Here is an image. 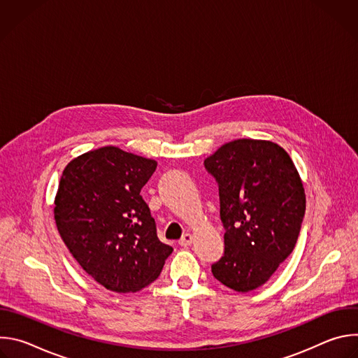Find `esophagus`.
Masks as SVG:
<instances>
[{
    "label": "esophagus",
    "mask_w": 358,
    "mask_h": 358,
    "mask_svg": "<svg viewBox=\"0 0 358 358\" xmlns=\"http://www.w3.org/2000/svg\"><path fill=\"white\" fill-rule=\"evenodd\" d=\"M192 242H194V235H192V234H185V235L178 241V243H180L181 246H189Z\"/></svg>",
    "instance_id": "1"
}]
</instances>
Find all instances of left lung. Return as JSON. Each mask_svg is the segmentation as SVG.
<instances>
[{
  "label": "left lung",
  "instance_id": "1",
  "mask_svg": "<svg viewBox=\"0 0 358 358\" xmlns=\"http://www.w3.org/2000/svg\"><path fill=\"white\" fill-rule=\"evenodd\" d=\"M220 187L225 253L213 273L248 293L265 285L293 252L306 210L290 156L269 140L238 138L203 162Z\"/></svg>",
  "mask_w": 358,
  "mask_h": 358
}]
</instances>
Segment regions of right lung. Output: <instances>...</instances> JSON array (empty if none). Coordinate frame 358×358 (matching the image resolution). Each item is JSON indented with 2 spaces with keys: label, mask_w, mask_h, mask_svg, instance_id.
I'll use <instances>...</instances> for the list:
<instances>
[{
  "label": "right lung",
  "mask_w": 358,
  "mask_h": 358,
  "mask_svg": "<svg viewBox=\"0 0 358 358\" xmlns=\"http://www.w3.org/2000/svg\"><path fill=\"white\" fill-rule=\"evenodd\" d=\"M157 163L115 145L75 157L55 195L58 232L80 268L116 293L155 282L173 248L157 238L140 191Z\"/></svg>",
  "instance_id": "obj_1"
}]
</instances>
